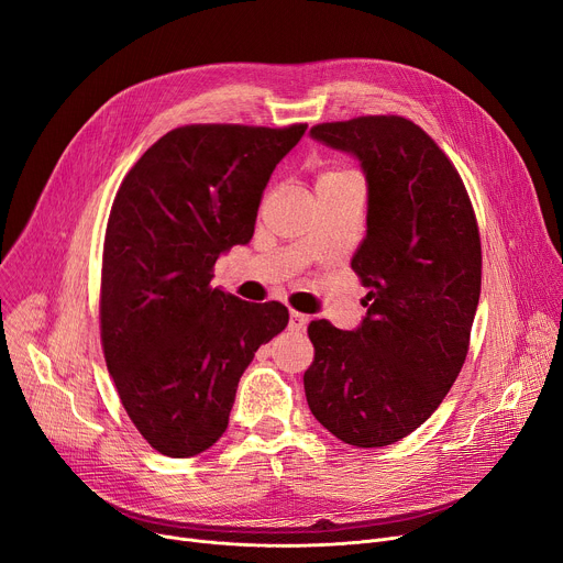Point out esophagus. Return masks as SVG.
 I'll list each match as a JSON object with an SVG mask.
<instances>
[{
	"label": "esophagus",
	"instance_id": "obj_1",
	"mask_svg": "<svg viewBox=\"0 0 563 563\" xmlns=\"http://www.w3.org/2000/svg\"><path fill=\"white\" fill-rule=\"evenodd\" d=\"M306 327H308V317L303 312L291 310L289 312V331L301 333V331H306Z\"/></svg>",
	"mask_w": 563,
	"mask_h": 563
}]
</instances>
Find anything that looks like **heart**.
I'll list each match as a JSON object with an SVG mask.
<instances>
[{"instance_id":"obj_1","label":"heart","mask_w":563,"mask_h":563,"mask_svg":"<svg viewBox=\"0 0 563 563\" xmlns=\"http://www.w3.org/2000/svg\"><path fill=\"white\" fill-rule=\"evenodd\" d=\"M346 173H323L321 177H319V183H331V180H338V177H344Z\"/></svg>"}]
</instances>
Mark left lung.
Here are the masks:
<instances>
[{"label": "left lung", "mask_w": 563, "mask_h": 563, "mask_svg": "<svg viewBox=\"0 0 563 563\" xmlns=\"http://www.w3.org/2000/svg\"><path fill=\"white\" fill-rule=\"evenodd\" d=\"M310 136L365 175L367 234L351 269L369 291L353 331L308 327L306 397L346 445L386 448L431 418L463 367L482 291L477 219L452 162L401 115L323 123Z\"/></svg>", "instance_id": "obj_1"}]
</instances>
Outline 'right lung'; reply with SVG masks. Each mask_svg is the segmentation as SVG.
Listing matches in <instances>:
<instances>
[{
	"mask_svg": "<svg viewBox=\"0 0 563 563\" xmlns=\"http://www.w3.org/2000/svg\"><path fill=\"white\" fill-rule=\"evenodd\" d=\"M308 125H187L164 134L115 194L102 255V349L130 420L170 459L223 435L283 303L212 287L217 260L255 232L262 191Z\"/></svg>",
	"mask_w": 563,
	"mask_h": 563,
	"instance_id": "add662e5",
	"label": "right lung"
}]
</instances>
